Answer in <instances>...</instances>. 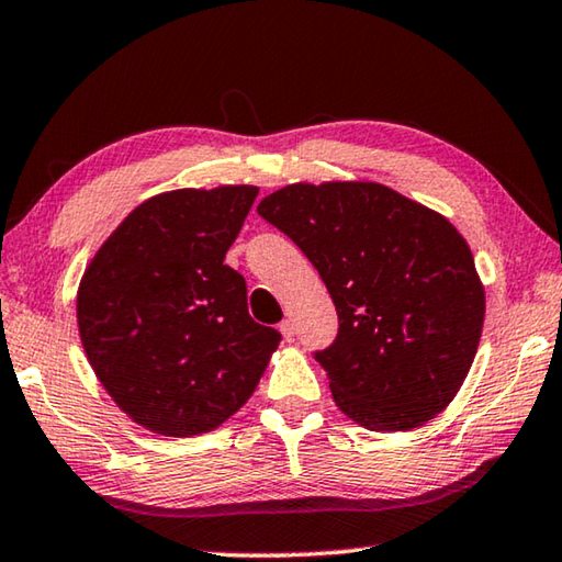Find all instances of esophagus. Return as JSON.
<instances>
[{"mask_svg":"<svg viewBox=\"0 0 562 562\" xmlns=\"http://www.w3.org/2000/svg\"><path fill=\"white\" fill-rule=\"evenodd\" d=\"M280 331H282L284 341H292V339H294V325H292V319H282V322H280Z\"/></svg>","mask_w":562,"mask_h":562,"instance_id":"obj_1","label":"esophagus"}]
</instances>
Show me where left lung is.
<instances>
[{
	"label": "left lung",
	"mask_w": 562,
	"mask_h": 562,
	"mask_svg": "<svg viewBox=\"0 0 562 562\" xmlns=\"http://www.w3.org/2000/svg\"><path fill=\"white\" fill-rule=\"evenodd\" d=\"M258 215L307 255L335 302L337 337L315 359L341 412L372 431L443 412L486 315L459 231L379 183L288 186L262 198Z\"/></svg>",
	"instance_id": "8db88e82"
}]
</instances>
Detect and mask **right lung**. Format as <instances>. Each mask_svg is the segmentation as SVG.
I'll return each mask as SVG.
<instances>
[{"mask_svg":"<svg viewBox=\"0 0 562 562\" xmlns=\"http://www.w3.org/2000/svg\"><path fill=\"white\" fill-rule=\"evenodd\" d=\"M255 198V186L150 198L83 272L81 345L113 402L150 431H213L250 398L280 345L247 312L243 274L223 262Z\"/></svg>","mask_w":562,"mask_h":562,"instance_id":"obj_1","label":"right lung"}]
</instances>
